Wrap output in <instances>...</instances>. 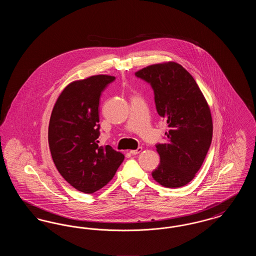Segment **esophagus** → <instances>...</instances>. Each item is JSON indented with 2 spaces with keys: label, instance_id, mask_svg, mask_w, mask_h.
Segmentation results:
<instances>
[{
  "label": "esophagus",
  "instance_id": "esophagus-1",
  "mask_svg": "<svg viewBox=\"0 0 256 256\" xmlns=\"http://www.w3.org/2000/svg\"><path fill=\"white\" fill-rule=\"evenodd\" d=\"M142 150H143V148H142L141 146H139L138 148H136V150H130V152L132 154H134V156H135V154H140V152H142Z\"/></svg>",
  "mask_w": 256,
  "mask_h": 256
}]
</instances>
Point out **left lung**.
<instances>
[{
	"label": "left lung",
	"mask_w": 256,
	"mask_h": 256,
	"mask_svg": "<svg viewBox=\"0 0 256 256\" xmlns=\"http://www.w3.org/2000/svg\"><path fill=\"white\" fill-rule=\"evenodd\" d=\"M135 76L150 84L158 113L170 128L167 142L156 146L160 163L152 176L167 188L184 186L195 178L211 145L213 124L206 100L176 62L154 64Z\"/></svg>",
	"instance_id": "left-lung-1"
}]
</instances>
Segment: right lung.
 Segmentation results:
<instances>
[{
	"instance_id": "obj_1",
	"label": "right lung",
	"mask_w": 256,
	"mask_h": 256,
	"mask_svg": "<svg viewBox=\"0 0 256 256\" xmlns=\"http://www.w3.org/2000/svg\"><path fill=\"white\" fill-rule=\"evenodd\" d=\"M115 80L108 74L92 76L66 86L50 119L52 158L64 180L76 190L92 194L113 178L124 156L100 146L98 102L102 92Z\"/></svg>"
}]
</instances>
